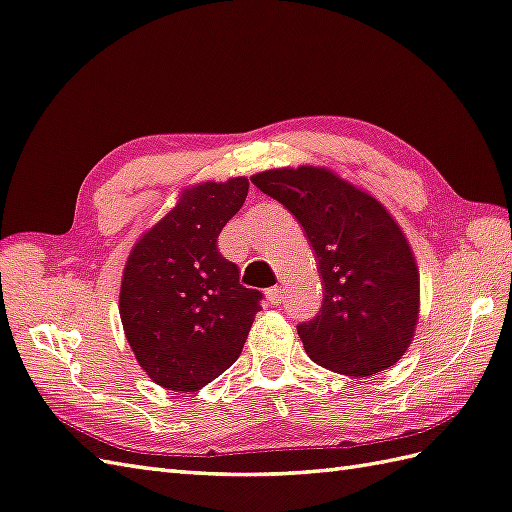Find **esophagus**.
I'll return each instance as SVG.
<instances>
[{
    "instance_id": "1",
    "label": "esophagus",
    "mask_w": 512,
    "mask_h": 512,
    "mask_svg": "<svg viewBox=\"0 0 512 512\" xmlns=\"http://www.w3.org/2000/svg\"><path fill=\"white\" fill-rule=\"evenodd\" d=\"M267 297L273 306H278L284 302V289L282 286H271V289L267 291Z\"/></svg>"
}]
</instances>
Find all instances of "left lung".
<instances>
[{
    "label": "left lung",
    "instance_id": "obj_1",
    "mask_svg": "<svg viewBox=\"0 0 512 512\" xmlns=\"http://www.w3.org/2000/svg\"><path fill=\"white\" fill-rule=\"evenodd\" d=\"M252 182L315 249L323 304L297 326L306 354L356 378L393 367L419 319V271L402 228L376 197L323 167L269 169Z\"/></svg>",
    "mask_w": 512,
    "mask_h": 512
}]
</instances>
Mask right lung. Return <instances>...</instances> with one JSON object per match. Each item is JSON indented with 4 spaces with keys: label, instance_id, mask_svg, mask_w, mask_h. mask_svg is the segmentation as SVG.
<instances>
[{
    "label": "right lung",
    "instance_id": "right-lung-1",
    "mask_svg": "<svg viewBox=\"0 0 512 512\" xmlns=\"http://www.w3.org/2000/svg\"><path fill=\"white\" fill-rule=\"evenodd\" d=\"M249 182H204L132 247L119 313L139 365L169 391L193 393L241 356L263 293L245 289L217 239Z\"/></svg>",
    "mask_w": 512,
    "mask_h": 512
}]
</instances>
